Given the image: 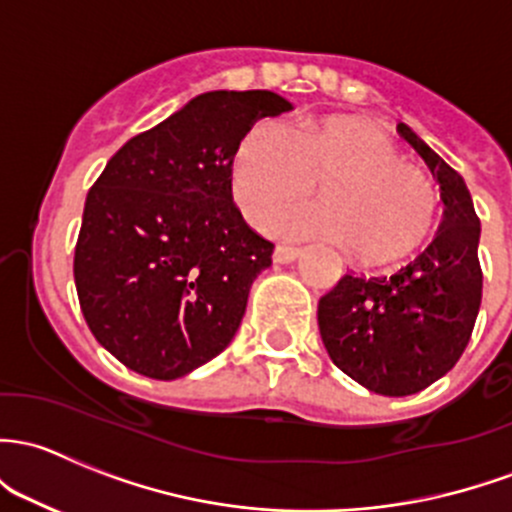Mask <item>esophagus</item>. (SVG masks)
Returning a JSON list of instances; mask_svg holds the SVG:
<instances>
[{"mask_svg": "<svg viewBox=\"0 0 512 512\" xmlns=\"http://www.w3.org/2000/svg\"><path fill=\"white\" fill-rule=\"evenodd\" d=\"M299 257V247H289V245H277L274 247V262L279 265H287V262H294Z\"/></svg>", "mask_w": 512, "mask_h": 512, "instance_id": "obj_1", "label": "esophagus"}]
</instances>
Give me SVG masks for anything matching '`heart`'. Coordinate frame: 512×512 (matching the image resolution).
I'll list each match as a JSON object with an SVG mask.
<instances>
[{"instance_id":"obj_1","label":"heart","mask_w":512,"mask_h":512,"mask_svg":"<svg viewBox=\"0 0 512 512\" xmlns=\"http://www.w3.org/2000/svg\"><path fill=\"white\" fill-rule=\"evenodd\" d=\"M319 181L324 201L272 218L279 235L343 240L363 262L405 257L432 233L437 193L417 166L402 161L383 129L358 117H319L294 129L260 122L233 159V193L242 215L262 225L282 203Z\"/></svg>"}]
</instances>
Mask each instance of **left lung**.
I'll return each mask as SVG.
<instances>
[{"label":"left lung","mask_w":512,"mask_h":512,"mask_svg":"<svg viewBox=\"0 0 512 512\" xmlns=\"http://www.w3.org/2000/svg\"><path fill=\"white\" fill-rule=\"evenodd\" d=\"M397 132L441 186L444 218L422 255L392 274L348 272L319 299V328L336 368L387 397L414 395L459 363L481 309V220L464 179L407 125Z\"/></svg>","instance_id":"8db88e82"}]
</instances>
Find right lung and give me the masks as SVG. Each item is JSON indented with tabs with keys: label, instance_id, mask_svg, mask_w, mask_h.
Returning <instances> with one entry per match:
<instances>
[{
	"label": "right lung",
	"instance_id": "obj_1",
	"mask_svg": "<svg viewBox=\"0 0 512 512\" xmlns=\"http://www.w3.org/2000/svg\"><path fill=\"white\" fill-rule=\"evenodd\" d=\"M270 90H215L132 137L88 191L73 274L93 336L122 365L174 380L223 353L274 245L242 220L233 159Z\"/></svg>",
	"mask_w": 512,
	"mask_h": 512
}]
</instances>
